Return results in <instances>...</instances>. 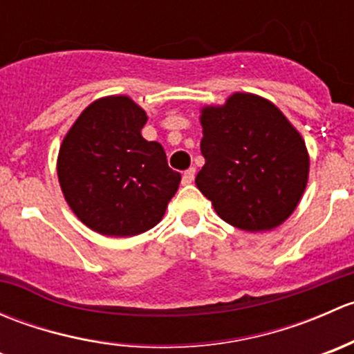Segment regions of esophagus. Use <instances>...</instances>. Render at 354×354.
I'll return each mask as SVG.
<instances>
[{
	"label": "esophagus",
	"instance_id": "esophagus-1",
	"mask_svg": "<svg viewBox=\"0 0 354 354\" xmlns=\"http://www.w3.org/2000/svg\"><path fill=\"white\" fill-rule=\"evenodd\" d=\"M195 180V167H190L183 173V185H192Z\"/></svg>",
	"mask_w": 354,
	"mask_h": 354
}]
</instances>
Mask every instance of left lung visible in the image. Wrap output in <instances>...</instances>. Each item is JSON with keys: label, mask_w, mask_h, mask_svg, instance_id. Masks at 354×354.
Listing matches in <instances>:
<instances>
[{"label": "left lung", "mask_w": 354, "mask_h": 354, "mask_svg": "<svg viewBox=\"0 0 354 354\" xmlns=\"http://www.w3.org/2000/svg\"><path fill=\"white\" fill-rule=\"evenodd\" d=\"M200 124L205 164L195 183L217 216L250 233L283 224L310 171L305 140L283 111L260 95L234 92L223 106H203Z\"/></svg>", "instance_id": "8db88e82"}]
</instances>
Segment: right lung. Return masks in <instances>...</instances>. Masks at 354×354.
Here are the masks:
<instances>
[{
    "label": "right lung",
    "mask_w": 354,
    "mask_h": 354,
    "mask_svg": "<svg viewBox=\"0 0 354 354\" xmlns=\"http://www.w3.org/2000/svg\"><path fill=\"white\" fill-rule=\"evenodd\" d=\"M147 113L128 95H108L82 111L62 142L58 180L66 203L92 231L137 236L164 217L181 174L159 142H147Z\"/></svg>",
    "instance_id": "1"
}]
</instances>
